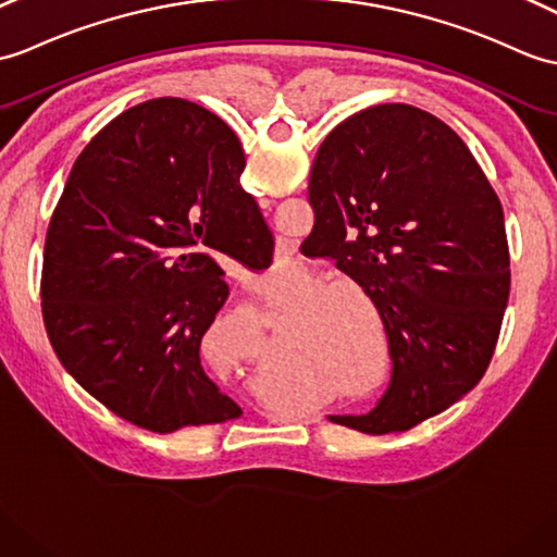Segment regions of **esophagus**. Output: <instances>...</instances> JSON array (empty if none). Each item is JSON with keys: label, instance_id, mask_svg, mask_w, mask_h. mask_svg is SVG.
Masks as SVG:
<instances>
[{"label": "esophagus", "instance_id": "esophagus-1", "mask_svg": "<svg viewBox=\"0 0 557 557\" xmlns=\"http://www.w3.org/2000/svg\"><path fill=\"white\" fill-rule=\"evenodd\" d=\"M292 253H294V249H292V247H289V244H287V247H284V256H287V258H289Z\"/></svg>", "mask_w": 557, "mask_h": 557}]
</instances>
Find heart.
I'll list each match as a JSON object with an SVG mask.
<instances>
[{
    "mask_svg": "<svg viewBox=\"0 0 557 557\" xmlns=\"http://www.w3.org/2000/svg\"><path fill=\"white\" fill-rule=\"evenodd\" d=\"M306 282L304 270H296L294 265H277L268 277V287L275 294H292ZM322 334L318 342L308 348V354L320 358L325 368L337 377L339 382L348 384V394L351 396H366L370 392V384H351L368 377L374 363V348L366 339V334L356 327L351 320L344 318V313L334 310L322 320Z\"/></svg>",
    "mask_w": 557,
    "mask_h": 557,
    "instance_id": "b5f03b06",
    "label": "heart"
}]
</instances>
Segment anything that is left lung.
Wrapping results in <instances>:
<instances>
[{
  "instance_id": "left-lung-1",
  "label": "left lung",
  "mask_w": 557,
  "mask_h": 557,
  "mask_svg": "<svg viewBox=\"0 0 557 557\" xmlns=\"http://www.w3.org/2000/svg\"><path fill=\"white\" fill-rule=\"evenodd\" d=\"M242 161L237 135L218 119ZM310 242L380 310L392 380L363 434L406 432L472 392L494 356L510 294L503 209L465 141L436 115L380 103L322 141L308 183ZM301 247V249H304Z\"/></svg>"
}]
</instances>
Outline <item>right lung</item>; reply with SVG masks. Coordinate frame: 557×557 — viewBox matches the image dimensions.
<instances>
[{
  "mask_svg": "<svg viewBox=\"0 0 557 557\" xmlns=\"http://www.w3.org/2000/svg\"><path fill=\"white\" fill-rule=\"evenodd\" d=\"M242 173L218 115L151 99L92 137L49 220V342L85 392L141 430L171 434L244 412L199 356L227 299L218 256L256 270L273 261V232Z\"/></svg>",
  "mask_w": 557,
  "mask_h": 557,
  "instance_id": "add662e5",
  "label": "right lung"
}]
</instances>
